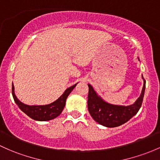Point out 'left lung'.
<instances>
[{"instance_id":"1","label":"left lung","mask_w":160,"mask_h":160,"mask_svg":"<svg viewBox=\"0 0 160 160\" xmlns=\"http://www.w3.org/2000/svg\"><path fill=\"white\" fill-rule=\"evenodd\" d=\"M143 79V87L140 96L133 104L129 106L113 105L103 100L93 87L88 84V110L96 122L107 127H117L122 125L137 113L142 105L146 89V80Z\"/></svg>"}]
</instances>
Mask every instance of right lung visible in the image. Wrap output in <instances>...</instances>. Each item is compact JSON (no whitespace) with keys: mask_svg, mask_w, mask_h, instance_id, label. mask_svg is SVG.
<instances>
[{"mask_svg":"<svg viewBox=\"0 0 160 160\" xmlns=\"http://www.w3.org/2000/svg\"><path fill=\"white\" fill-rule=\"evenodd\" d=\"M77 83H76L72 87L67 88L64 91V93L62 94L60 97L54 102L48 105H27L21 101H20L17 98L14 93V87L12 83V95L17 105L18 106L20 109L23 111L24 113H26L28 117L33 119L34 120L38 121H48L58 117L61 112L63 111V108L66 104V100L67 97L70 95L72 90L74 89Z\"/></svg>","mask_w":160,"mask_h":160,"instance_id":"right-lung-1","label":"right lung"}]
</instances>
